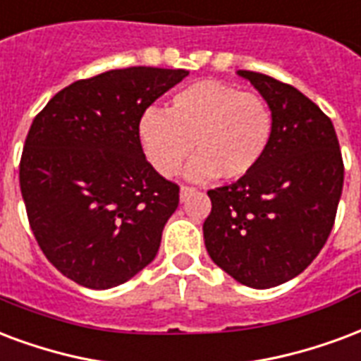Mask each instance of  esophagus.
Returning <instances> with one entry per match:
<instances>
[{"label":"esophagus","instance_id":"1","mask_svg":"<svg viewBox=\"0 0 361 361\" xmlns=\"http://www.w3.org/2000/svg\"><path fill=\"white\" fill-rule=\"evenodd\" d=\"M195 193V189L193 188H188V185H181L180 189V199L181 201H185L188 199L189 195H193Z\"/></svg>","mask_w":361,"mask_h":361}]
</instances>
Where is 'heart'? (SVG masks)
<instances>
[{
	"label": "heart",
	"instance_id": "heart-1",
	"mask_svg": "<svg viewBox=\"0 0 361 361\" xmlns=\"http://www.w3.org/2000/svg\"><path fill=\"white\" fill-rule=\"evenodd\" d=\"M274 113L268 101L237 85L202 80L178 92L168 111L147 109L137 135L147 160L160 176H173L191 151L185 176L208 181L218 176L239 180L252 172L274 140Z\"/></svg>",
	"mask_w": 361,
	"mask_h": 361
}]
</instances>
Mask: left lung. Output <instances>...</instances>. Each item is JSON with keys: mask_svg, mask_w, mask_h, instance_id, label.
Wrapping results in <instances>:
<instances>
[{"mask_svg": "<svg viewBox=\"0 0 361 361\" xmlns=\"http://www.w3.org/2000/svg\"><path fill=\"white\" fill-rule=\"evenodd\" d=\"M237 74L268 101L274 140L248 176L208 191L202 233L216 266L247 287L269 289L302 274L327 241L343 157L333 122L304 93L260 72Z\"/></svg>", "mask_w": 361, "mask_h": 361, "instance_id": "left-lung-1", "label": "left lung"}]
</instances>
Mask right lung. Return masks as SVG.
Instances as JSON below:
<instances>
[{
    "instance_id": "1",
    "label": "right lung",
    "mask_w": 361,
    "mask_h": 361,
    "mask_svg": "<svg viewBox=\"0 0 361 361\" xmlns=\"http://www.w3.org/2000/svg\"><path fill=\"white\" fill-rule=\"evenodd\" d=\"M188 74L106 71L61 90L32 122L18 173L26 214L47 260L78 285H122L159 252L180 188L147 162L137 122Z\"/></svg>"
}]
</instances>
